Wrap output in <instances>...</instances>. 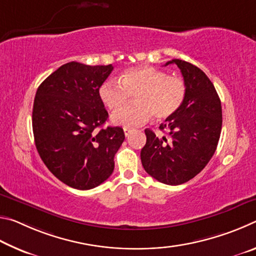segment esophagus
I'll return each instance as SVG.
<instances>
[{
	"label": "esophagus",
	"instance_id": "1",
	"mask_svg": "<svg viewBox=\"0 0 256 256\" xmlns=\"http://www.w3.org/2000/svg\"><path fill=\"white\" fill-rule=\"evenodd\" d=\"M123 130H124L125 136H130V134H131V132L133 131V130H132V128H124Z\"/></svg>",
	"mask_w": 256,
	"mask_h": 256
}]
</instances>
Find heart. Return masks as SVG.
Instances as JSON below:
<instances>
[{"mask_svg":"<svg viewBox=\"0 0 256 256\" xmlns=\"http://www.w3.org/2000/svg\"><path fill=\"white\" fill-rule=\"evenodd\" d=\"M188 92L185 81L170 76L154 66H140L126 68L120 80L110 79L99 88V96L110 110H118L132 94L136 102L112 115V122L124 126L146 123L154 118L162 120L170 118L183 106Z\"/></svg>","mask_w":256,"mask_h":256,"instance_id":"obj_1","label":"heart"}]
</instances>
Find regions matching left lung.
Listing matches in <instances>:
<instances>
[{
  "instance_id": "8db88e82",
  "label": "left lung",
  "mask_w": 256,
  "mask_h": 256,
  "mask_svg": "<svg viewBox=\"0 0 256 256\" xmlns=\"http://www.w3.org/2000/svg\"><path fill=\"white\" fill-rule=\"evenodd\" d=\"M176 64L188 86L178 112L159 128L168 136L158 138L146 128V142L141 150L144 170L160 183L180 185L196 177L214 156L222 133V102L214 86L201 68L182 60Z\"/></svg>"
}]
</instances>
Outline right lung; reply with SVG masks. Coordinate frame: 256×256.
Wrapping results in <instances>:
<instances>
[{
	"label": "right lung",
	"instance_id": "right-lung-1",
	"mask_svg": "<svg viewBox=\"0 0 256 256\" xmlns=\"http://www.w3.org/2000/svg\"><path fill=\"white\" fill-rule=\"evenodd\" d=\"M112 68V64L70 62L37 89L32 108L34 144L52 174L70 188H94L114 170L115 154L125 136L120 126L102 128L108 112L99 96Z\"/></svg>",
	"mask_w": 256,
	"mask_h": 256
}]
</instances>
